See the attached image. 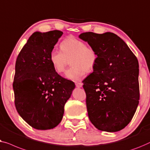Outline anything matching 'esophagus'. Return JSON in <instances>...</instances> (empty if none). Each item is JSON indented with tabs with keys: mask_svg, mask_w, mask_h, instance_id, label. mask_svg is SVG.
I'll return each instance as SVG.
<instances>
[{
	"mask_svg": "<svg viewBox=\"0 0 150 150\" xmlns=\"http://www.w3.org/2000/svg\"><path fill=\"white\" fill-rule=\"evenodd\" d=\"M75 86L77 88H81L83 84H82V83H80V82H76Z\"/></svg>",
	"mask_w": 150,
	"mask_h": 150,
	"instance_id": "esophagus-1",
	"label": "esophagus"
}]
</instances>
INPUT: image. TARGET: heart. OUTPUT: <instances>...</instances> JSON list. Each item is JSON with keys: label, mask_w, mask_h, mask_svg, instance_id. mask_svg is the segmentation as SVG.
Here are the masks:
<instances>
[{"label": "heart", "mask_w": 150, "mask_h": 150, "mask_svg": "<svg viewBox=\"0 0 150 150\" xmlns=\"http://www.w3.org/2000/svg\"><path fill=\"white\" fill-rule=\"evenodd\" d=\"M60 47L62 51L54 49L50 54V62L57 73L64 72L71 58V64L73 67L65 73L67 79L77 81L83 77L86 71L93 70L96 64L97 54L83 41L70 37L61 43Z\"/></svg>", "instance_id": "obj_1"}]
</instances>
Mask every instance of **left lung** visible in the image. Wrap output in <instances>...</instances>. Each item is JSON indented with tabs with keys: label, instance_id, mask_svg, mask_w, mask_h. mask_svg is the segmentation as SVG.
<instances>
[{
	"label": "left lung",
	"instance_id": "left-lung-1",
	"mask_svg": "<svg viewBox=\"0 0 150 150\" xmlns=\"http://www.w3.org/2000/svg\"><path fill=\"white\" fill-rule=\"evenodd\" d=\"M79 38L97 54L93 73L82 81L89 119L102 131H120L131 121L139 105L137 58L113 33L86 32Z\"/></svg>",
	"mask_w": 150,
	"mask_h": 150
}]
</instances>
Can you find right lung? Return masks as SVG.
<instances>
[{
	"label": "right lung",
	"instance_id": "right-lung-1",
	"mask_svg": "<svg viewBox=\"0 0 150 150\" xmlns=\"http://www.w3.org/2000/svg\"><path fill=\"white\" fill-rule=\"evenodd\" d=\"M63 33L39 31L29 37L19 54L13 83L17 111L37 130L52 129L64 115V105L75 89L74 82L54 70L50 54Z\"/></svg>",
	"mask_w": 150,
	"mask_h": 150
}]
</instances>
